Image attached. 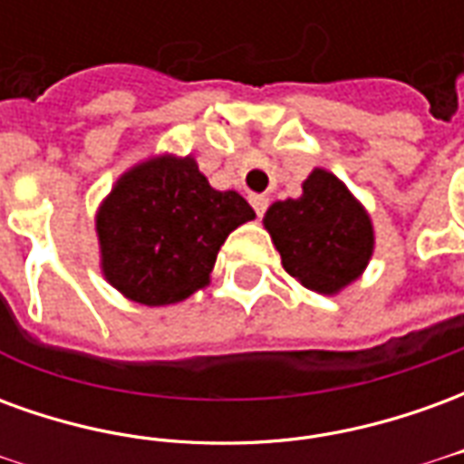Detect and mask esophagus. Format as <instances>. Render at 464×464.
Wrapping results in <instances>:
<instances>
[{"instance_id": "esophagus-1", "label": "esophagus", "mask_w": 464, "mask_h": 464, "mask_svg": "<svg viewBox=\"0 0 464 464\" xmlns=\"http://www.w3.org/2000/svg\"><path fill=\"white\" fill-rule=\"evenodd\" d=\"M251 206L256 208V213H258V216H263V213H266V208H268V196H263V193H253Z\"/></svg>"}]
</instances>
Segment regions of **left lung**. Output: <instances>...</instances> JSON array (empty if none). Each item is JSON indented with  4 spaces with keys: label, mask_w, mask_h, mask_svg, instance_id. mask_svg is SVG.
<instances>
[{
    "label": "left lung",
    "mask_w": 464,
    "mask_h": 464,
    "mask_svg": "<svg viewBox=\"0 0 464 464\" xmlns=\"http://www.w3.org/2000/svg\"><path fill=\"white\" fill-rule=\"evenodd\" d=\"M263 226L281 253L283 268L323 295L355 281L375 246L368 211L325 169H315L303 181L301 198L273 203Z\"/></svg>",
    "instance_id": "left-lung-1"
}]
</instances>
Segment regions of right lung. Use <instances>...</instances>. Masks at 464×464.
Instances as JSON below:
<instances>
[{"mask_svg": "<svg viewBox=\"0 0 464 464\" xmlns=\"http://www.w3.org/2000/svg\"><path fill=\"white\" fill-rule=\"evenodd\" d=\"M248 201L216 191L191 156L133 166L96 213L106 281L129 301L171 305L208 285L228 233L253 221Z\"/></svg>", "mask_w": 464, "mask_h": 464, "instance_id": "obj_1", "label": "right lung"}]
</instances>
